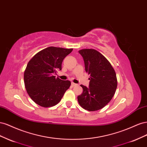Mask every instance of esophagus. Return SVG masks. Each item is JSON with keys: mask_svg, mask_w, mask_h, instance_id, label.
I'll return each instance as SVG.
<instances>
[{"mask_svg": "<svg viewBox=\"0 0 147 147\" xmlns=\"http://www.w3.org/2000/svg\"><path fill=\"white\" fill-rule=\"evenodd\" d=\"M72 84V86H77V85L76 83H72V84Z\"/></svg>", "mask_w": 147, "mask_h": 147, "instance_id": "esophagus-1", "label": "esophagus"}]
</instances>
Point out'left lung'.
I'll use <instances>...</instances> for the list:
<instances>
[{
  "mask_svg": "<svg viewBox=\"0 0 147 147\" xmlns=\"http://www.w3.org/2000/svg\"><path fill=\"white\" fill-rule=\"evenodd\" d=\"M86 72L90 75L89 87L81 84L82 94L77 97L79 104L88 111L102 109L112 99L117 88L115 71L110 62L94 49L79 50Z\"/></svg>",
  "mask_w": 147,
  "mask_h": 147,
  "instance_id": "1",
  "label": "left lung"
}]
</instances>
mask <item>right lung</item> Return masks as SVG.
<instances>
[{"label": "right lung", "instance_id": "add662e5", "mask_svg": "<svg viewBox=\"0 0 147 147\" xmlns=\"http://www.w3.org/2000/svg\"><path fill=\"white\" fill-rule=\"evenodd\" d=\"M72 48L50 47L35 55L26 67L24 82L26 91L32 100L43 107L58 104L71 83L56 78L53 74L62 69L63 59Z\"/></svg>", "mask_w": 147, "mask_h": 147}]
</instances>
